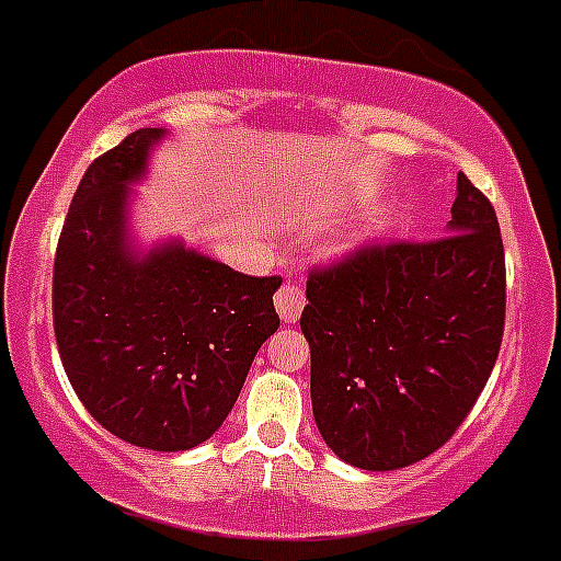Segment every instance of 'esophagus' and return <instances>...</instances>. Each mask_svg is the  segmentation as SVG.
Segmentation results:
<instances>
[{"mask_svg": "<svg viewBox=\"0 0 561 561\" xmlns=\"http://www.w3.org/2000/svg\"><path fill=\"white\" fill-rule=\"evenodd\" d=\"M302 306H306V297H302L300 289H295V286H280V289H277L275 308H277V314H280V320H284V322L300 320Z\"/></svg>", "mask_w": 561, "mask_h": 561, "instance_id": "esophagus-1", "label": "esophagus"}]
</instances>
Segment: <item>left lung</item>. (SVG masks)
<instances>
[{
  "mask_svg": "<svg viewBox=\"0 0 561 561\" xmlns=\"http://www.w3.org/2000/svg\"><path fill=\"white\" fill-rule=\"evenodd\" d=\"M300 328L328 448L362 470L439 450L486 387L506 320V259L490 199L456 180L448 236L362 244L311 270Z\"/></svg>",
  "mask_w": 561,
  "mask_h": 561,
  "instance_id": "obj_1",
  "label": "left lung"
}]
</instances>
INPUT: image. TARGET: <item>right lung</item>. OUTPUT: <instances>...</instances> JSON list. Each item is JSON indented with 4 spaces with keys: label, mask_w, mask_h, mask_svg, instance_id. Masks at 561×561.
I'll use <instances>...</instances> for the list:
<instances>
[{
    "label": "right lung",
    "mask_w": 561,
    "mask_h": 561,
    "mask_svg": "<svg viewBox=\"0 0 561 561\" xmlns=\"http://www.w3.org/2000/svg\"><path fill=\"white\" fill-rule=\"evenodd\" d=\"M161 127L130 133L77 186L53 272L60 362L77 398L113 436L188 450L225 423L261 344L280 320V277L241 275L180 241L138 255L130 183Z\"/></svg>",
    "instance_id": "1"
}]
</instances>
